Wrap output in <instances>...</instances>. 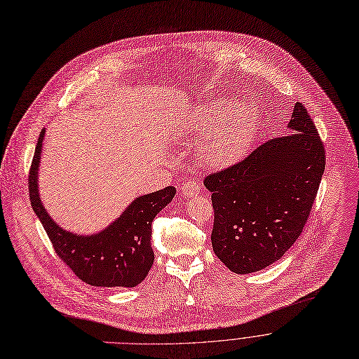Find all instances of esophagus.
<instances>
[{
  "mask_svg": "<svg viewBox=\"0 0 359 359\" xmlns=\"http://www.w3.org/2000/svg\"><path fill=\"white\" fill-rule=\"evenodd\" d=\"M180 190H182L184 198L190 199V198L198 196V194H199L201 190H202V184H201V182H198V180H190V182H186V183L182 186Z\"/></svg>",
  "mask_w": 359,
  "mask_h": 359,
  "instance_id": "34e87169",
  "label": "esophagus"
}]
</instances>
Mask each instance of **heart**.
Returning <instances> with one entry per match:
<instances>
[{"label":"heart","mask_w":359,"mask_h":359,"mask_svg":"<svg viewBox=\"0 0 359 359\" xmlns=\"http://www.w3.org/2000/svg\"><path fill=\"white\" fill-rule=\"evenodd\" d=\"M257 126L255 107L238 99L229 104L212 100L203 104L186 124L187 133L202 140L201 156L212 169H227L248 151Z\"/></svg>","instance_id":"1"}]
</instances>
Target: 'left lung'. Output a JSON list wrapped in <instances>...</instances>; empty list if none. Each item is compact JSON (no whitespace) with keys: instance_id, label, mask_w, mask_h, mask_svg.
<instances>
[{"instance_id":"left-lung-1","label":"left lung","mask_w":359,"mask_h":359,"mask_svg":"<svg viewBox=\"0 0 359 359\" xmlns=\"http://www.w3.org/2000/svg\"><path fill=\"white\" fill-rule=\"evenodd\" d=\"M286 132L205 179L215 210L213 252L235 273L275 264L301 236L309 217L325 170V150L302 103L293 106Z\"/></svg>"}]
</instances>
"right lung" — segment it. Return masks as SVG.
Wrapping results in <instances>:
<instances>
[{"label":"right lung","mask_w":359,"mask_h":359,"mask_svg":"<svg viewBox=\"0 0 359 359\" xmlns=\"http://www.w3.org/2000/svg\"><path fill=\"white\" fill-rule=\"evenodd\" d=\"M46 130L43 128L28 184L29 201L37 217L64 264L86 283L102 287H135L147 276L154 253L151 249V222L176 194L173 186L136 198L103 231L77 235L62 229L46 210L39 190V169Z\"/></svg>","instance_id":"1"}]
</instances>
